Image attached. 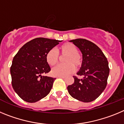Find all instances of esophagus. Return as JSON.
<instances>
[{"label":"esophagus","instance_id":"1","mask_svg":"<svg viewBox=\"0 0 124 124\" xmlns=\"http://www.w3.org/2000/svg\"><path fill=\"white\" fill-rule=\"evenodd\" d=\"M58 78H63V79L65 78V77H64V76H58Z\"/></svg>","mask_w":124,"mask_h":124}]
</instances>
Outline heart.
<instances>
[{"mask_svg": "<svg viewBox=\"0 0 124 124\" xmlns=\"http://www.w3.org/2000/svg\"><path fill=\"white\" fill-rule=\"evenodd\" d=\"M77 47L70 43L62 45L60 48V52L61 56L64 57L65 64H59L54 67L51 71L52 75L54 76H66L71 74L75 71V66L79 68L83 63L82 56L79 54ZM60 59L58 52L54 48L49 50L46 55L47 63L50 66L56 65Z\"/></svg>", "mask_w": 124, "mask_h": 124, "instance_id": "obj_1", "label": "heart"}]
</instances>
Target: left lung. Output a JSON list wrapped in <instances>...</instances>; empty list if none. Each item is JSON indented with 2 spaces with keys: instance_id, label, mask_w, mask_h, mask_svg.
Listing matches in <instances>:
<instances>
[{
  "instance_id": "8db88e82",
  "label": "left lung",
  "mask_w": 124,
  "mask_h": 124,
  "mask_svg": "<svg viewBox=\"0 0 124 124\" xmlns=\"http://www.w3.org/2000/svg\"><path fill=\"white\" fill-rule=\"evenodd\" d=\"M81 51L83 63L77 73L83 79L73 76L74 82L68 86V93L73 98L89 102L99 97L107 86L109 74V63L99 47L89 40L78 38L71 40Z\"/></svg>"
}]
</instances>
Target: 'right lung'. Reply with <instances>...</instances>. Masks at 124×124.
<instances>
[{"instance_id": "1", "label": "right lung", "mask_w": 124, "mask_h": 124, "mask_svg": "<svg viewBox=\"0 0 124 124\" xmlns=\"http://www.w3.org/2000/svg\"><path fill=\"white\" fill-rule=\"evenodd\" d=\"M60 41L35 38L25 43L15 54L10 67L12 85L22 99L35 102L49 94L56 78L42 76L51 70L46 55Z\"/></svg>"}]
</instances>
